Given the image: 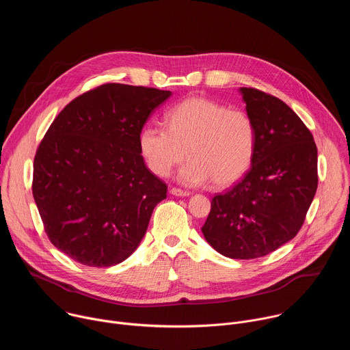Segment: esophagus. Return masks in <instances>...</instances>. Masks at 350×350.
I'll return each mask as SVG.
<instances>
[{"label": "esophagus", "instance_id": "esophagus-1", "mask_svg": "<svg viewBox=\"0 0 350 350\" xmlns=\"http://www.w3.org/2000/svg\"><path fill=\"white\" fill-rule=\"evenodd\" d=\"M170 193L174 195V196H188V195H189L188 191H183V189H180V188H172V189H170Z\"/></svg>", "mask_w": 350, "mask_h": 350}]
</instances>
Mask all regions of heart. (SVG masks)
<instances>
[{"label": "heart", "instance_id": "heart-1", "mask_svg": "<svg viewBox=\"0 0 350 350\" xmlns=\"http://www.w3.org/2000/svg\"><path fill=\"white\" fill-rule=\"evenodd\" d=\"M166 126L148 124L139 133L141 155L161 177H167L188 155L191 161L181 169L180 181L202 185L213 180L215 185L226 187L252 163L256 129L243 111L189 96L167 112Z\"/></svg>", "mask_w": 350, "mask_h": 350}]
</instances>
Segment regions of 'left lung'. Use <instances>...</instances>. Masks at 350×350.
I'll return each instance as SVG.
<instances>
[{
    "label": "left lung",
    "mask_w": 350,
    "mask_h": 350,
    "mask_svg": "<svg viewBox=\"0 0 350 350\" xmlns=\"http://www.w3.org/2000/svg\"><path fill=\"white\" fill-rule=\"evenodd\" d=\"M256 129L251 169L212 199L202 227L209 245L231 259L266 256L301 230L317 189V146L312 133L285 103L241 87Z\"/></svg>",
    "instance_id": "left-lung-1"
}]
</instances>
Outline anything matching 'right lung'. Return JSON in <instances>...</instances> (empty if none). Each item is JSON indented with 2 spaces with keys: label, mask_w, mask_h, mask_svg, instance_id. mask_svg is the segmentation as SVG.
Instances as JSON below:
<instances>
[{
  "label": "right lung",
  "mask_w": 350,
  "mask_h": 350,
  "mask_svg": "<svg viewBox=\"0 0 350 350\" xmlns=\"http://www.w3.org/2000/svg\"><path fill=\"white\" fill-rule=\"evenodd\" d=\"M170 91L109 83L75 98L49 126L33 166V196L61 252L90 267L126 260L167 185L145 166L139 133Z\"/></svg>",
  "instance_id": "obj_1"
}]
</instances>
